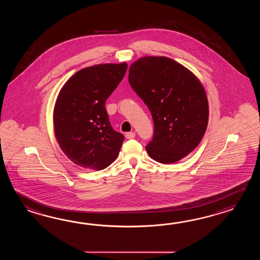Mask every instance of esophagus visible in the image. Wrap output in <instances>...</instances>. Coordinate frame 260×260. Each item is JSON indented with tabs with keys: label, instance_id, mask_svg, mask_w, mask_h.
Masks as SVG:
<instances>
[{
	"label": "esophagus",
	"instance_id": "1",
	"mask_svg": "<svg viewBox=\"0 0 260 260\" xmlns=\"http://www.w3.org/2000/svg\"><path fill=\"white\" fill-rule=\"evenodd\" d=\"M136 137V134L134 132H128L125 134V138L127 139H132Z\"/></svg>",
	"mask_w": 260,
	"mask_h": 260
}]
</instances>
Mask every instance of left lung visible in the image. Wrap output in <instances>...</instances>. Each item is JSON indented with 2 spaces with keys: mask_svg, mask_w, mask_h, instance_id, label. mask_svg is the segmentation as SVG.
<instances>
[{
  "mask_svg": "<svg viewBox=\"0 0 260 260\" xmlns=\"http://www.w3.org/2000/svg\"><path fill=\"white\" fill-rule=\"evenodd\" d=\"M128 80L154 122L148 154L166 165L189 154L204 137L209 117L207 95L197 76L169 57L149 55L133 63Z\"/></svg>",
  "mask_w": 260,
  "mask_h": 260,
  "instance_id": "obj_1",
  "label": "left lung"
}]
</instances>
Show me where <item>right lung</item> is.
Masks as SVG:
<instances>
[{
	"mask_svg": "<svg viewBox=\"0 0 260 260\" xmlns=\"http://www.w3.org/2000/svg\"><path fill=\"white\" fill-rule=\"evenodd\" d=\"M126 62L78 71L60 89L53 123L56 141L73 164L102 170L116 160L124 138L109 121L105 101L122 81Z\"/></svg>",
	"mask_w": 260,
	"mask_h": 260,
	"instance_id": "right-lung-1",
	"label": "right lung"
}]
</instances>
